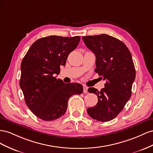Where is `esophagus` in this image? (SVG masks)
<instances>
[{"label": "esophagus", "instance_id": "obj_1", "mask_svg": "<svg viewBox=\"0 0 153 153\" xmlns=\"http://www.w3.org/2000/svg\"><path fill=\"white\" fill-rule=\"evenodd\" d=\"M83 92L85 94L88 93V87L86 86L85 85H83Z\"/></svg>", "mask_w": 153, "mask_h": 153}]
</instances>
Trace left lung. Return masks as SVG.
Segmentation results:
<instances>
[{
  "label": "left lung",
  "instance_id": "obj_1",
  "mask_svg": "<svg viewBox=\"0 0 153 153\" xmlns=\"http://www.w3.org/2000/svg\"><path fill=\"white\" fill-rule=\"evenodd\" d=\"M82 39L95 55V72L106 81L101 91L88 88L90 93L97 95L98 102L87 109V112L98 121L111 120L123 110L131 95L136 76L131 54L123 42L108 34L82 36Z\"/></svg>",
  "mask_w": 153,
  "mask_h": 153
}]
</instances>
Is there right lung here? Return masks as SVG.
<instances>
[{
    "label": "right lung",
    "mask_w": 153,
    "mask_h": 153,
    "mask_svg": "<svg viewBox=\"0 0 153 153\" xmlns=\"http://www.w3.org/2000/svg\"><path fill=\"white\" fill-rule=\"evenodd\" d=\"M80 36H49L30 46L21 63L20 86L25 102L40 119L51 121L65 114L69 98L82 92L81 84H65L54 76L79 44Z\"/></svg>",
    "instance_id": "1"
}]
</instances>
